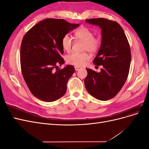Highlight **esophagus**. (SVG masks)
<instances>
[{
	"mask_svg": "<svg viewBox=\"0 0 149 149\" xmlns=\"http://www.w3.org/2000/svg\"><path fill=\"white\" fill-rule=\"evenodd\" d=\"M81 68L79 67V66H75V67H74V69H75L76 71H78V70H80Z\"/></svg>",
	"mask_w": 149,
	"mask_h": 149,
	"instance_id": "1",
	"label": "esophagus"
}]
</instances>
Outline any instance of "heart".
<instances>
[{"instance_id": "obj_1", "label": "heart", "mask_w": 149, "mask_h": 149, "mask_svg": "<svg viewBox=\"0 0 149 149\" xmlns=\"http://www.w3.org/2000/svg\"><path fill=\"white\" fill-rule=\"evenodd\" d=\"M75 37L84 42V50H88L91 53L96 52L100 47V38L94 37L93 31L86 26H81L74 31ZM73 45V40L69 34H66L61 39V46L66 52H70ZM90 58L88 53H72L67 55L66 60L68 63L77 66L84 65Z\"/></svg>"}]
</instances>
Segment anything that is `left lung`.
<instances>
[{"label": "left lung", "mask_w": 149, "mask_h": 149, "mask_svg": "<svg viewBox=\"0 0 149 149\" xmlns=\"http://www.w3.org/2000/svg\"><path fill=\"white\" fill-rule=\"evenodd\" d=\"M86 22L102 30L101 47L93 63L102 68L100 73L86 68L84 85L94 97L107 101L120 91L127 80L131 61L130 46L118 22L103 18L86 19Z\"/></svg>", "instance_id": "1"}]
</instances>
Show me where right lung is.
<instances>
[{"label":"right lung","mask_w":149,"mask_h":149,"mask_svg":"<svg viewBox=\"0 0 149 149\" xmlns=\"http://www.w3.org/2000/svg\"><path fill=\"white\" fill-rule=\"evenodd\" d=\"M79 26L63 19H47L24 35L20 47L22 73L30 91L39 100L52 102L65 94L74 67L58 68L65 63L61 39Z\"/></svg>","instance_id":"right-lung-1"}]
</instances>
